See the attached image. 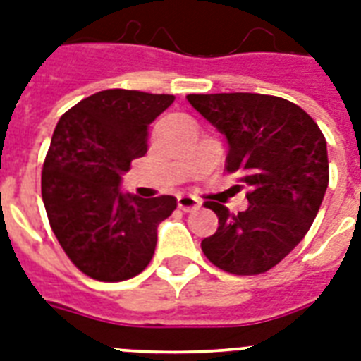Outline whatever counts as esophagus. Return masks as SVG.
Returning a JSON list of instances; mask_svg holds the SVG:
<instances>
[{"label":"esophagus","instance_id":"1","mask_svg":"<svg viewBox=\"0 0 361 361\" xmlns=\"http://www.w3.org/2000/svg\"><path fill=\"white\" fill-rule=\"evenodd\" d=\"M200 200L197 197H191V195H180L178 197V208L183 209V212H192V209L200 208Z\"/></svg>","mask_w":361,"mask_h":361}]
</instances>
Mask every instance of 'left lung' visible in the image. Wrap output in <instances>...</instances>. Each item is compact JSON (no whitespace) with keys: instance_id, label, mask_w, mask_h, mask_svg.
<instances>
[{"instance_id":"8db88e82","label":"left lung","mask_w":361,"mask_h":361,"mask_svg":"<svg viewBox=\"0 0 361 361\" xmlns=\"http://www.w3.org/2000/svg\"><path fill=\"white\" fill-rule=\"evenodd\" d=\"M192 109L226 136V172H240L249 189L245 212L231 214L206 202L219 217L204 238L209 262L234 275H258L303 240L330 181L326 138L298 104L260 93L187 95Z\"/></svg>"}]
</instances>
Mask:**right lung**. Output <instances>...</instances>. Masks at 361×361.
Here are the masks:
<instances>
[{
  "instance_id": "right-lung-1",
  "label": "right lung",
  "mask_w": 361,
  "mask_h": 361,
  "mask_svg": "<svg viewBox=\"0 0 361 361\" xmlns=\"http://www.w3.org/2000/svg\"><path fill=\"white\" fill-rule=\"evenodd\" d=\"M174 95L104 90L59 118L42 164L41 191L52 232L82 274L118 283L146 269L157 226L172 215L170 195L120 191L121 174L147 152V129Z\"/></svg>"
}]
</instances>
